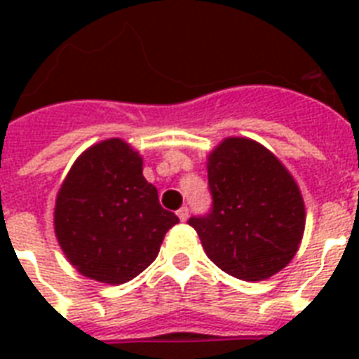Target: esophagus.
I'll use <instances>...</instances> for the list:
<instances>
[{
    "instance_id": "34e87169",
    "label": "esophagus",
    "mask_w": 359,
    "mask_h": 359,
    "mask_svg": "<svg viewBox=\"0 0 359 359\" xmlns=\"http://www.w3.org/2000/svg\"><path fill=\"white\" fill-rule=\"evenodd\" d=\"M188 214H190V210H188V207H182L177 210V216H179L180 222H186L188 219Z\"/></svg>"
}]
</instances>
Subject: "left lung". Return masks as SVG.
I'll return each instance as SVG.
<instances>
[{
    "mask_svg": "<svg viewBox=\"0 0 359 359\" xmlns=\"http://www.w3.org/2000/svg\"><path fill=\"white\" fill-rule=\"evenodd\" d=\"M212 212L190 218L208 259L242 281H264L296 255L306 229L298 182L272 151L229 135L207 156Z\"/></svg>",
    "mask_w": 359,
    "mask_h": 359,
    "instance_id": "1",
    "label": "left lung"
}]
</instances>
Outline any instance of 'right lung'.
<instances>
[{"label": "right lung", "instance_id": "1", "mask_svg": "<svg viewBox=\"0 0 359 359\" xmlns=\"http://www.w3.org/2000/svg\"><path fill=\"white\" fill-rule=\"evenodd\" d=\"M179 218L158 203L140 151L121 137L91 145L61 182L53 231L67 261L89 279L123 285L156 259Z\"/></svg>", "mask_w": 359, "mask_h": 359}]
</instances>
